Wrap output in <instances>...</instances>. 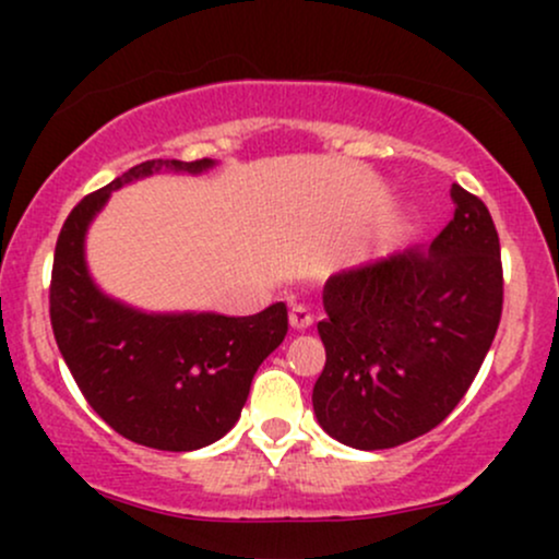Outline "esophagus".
<instances>
[{"instance_id":"esophagus-1","label":"esophagus","mask_w":559,"mask_h":559,"mask_svg":"<svg viewBox=\"0 0 559 559\" xmlns=\"http://www.w3.org/2000/svg\"><path fill=\"white\" fill-rule=\"evenodd\" d=\"M312 323H316V316L310 312V307H305V305L292 307V329L305 331V329H310Z\"/></svg>"}]
</instances>
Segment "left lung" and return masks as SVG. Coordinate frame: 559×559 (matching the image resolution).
I'll use <instances>...</instances> for the list:
<instances>
[{
  "label": "left lung",
  "mask_w": 559,
  "mask_h": 559,
  "mask_svg": "<svg viewBox=\"0 0 559 559\" xmlns=\"http://www.w3.org/2000/svg\"><path fill=\"white\" fill-rule=\"evenodd\" d=\"M454 217L428 249L409 247L331 275L312 389L323 431L391 449L439 426L484 365L502 318L499 236L476 194L452 183Z\"/></svg>",
  "instance_id": "1"
}]
</instances>
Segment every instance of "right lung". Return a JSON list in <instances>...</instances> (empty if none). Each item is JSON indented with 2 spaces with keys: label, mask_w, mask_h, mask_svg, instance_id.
<instances>
[{
  "label": "right lung",
  "mask_w": 559,
  "mask_h": 559,
  "mask_svg": "<svg viewBox=\"0 0 559 559\" xmlns=\"http://www.w3.org/2000/svg\"><path fill=\"white\" fill-rule=\"evenodd\" d=\"M213 159H146L83 197L55 247L49 318L81 394L112 431L141 447L191 452L239 420L258 368L284 342V301L258 316H146L107 299L88 278L83 236L115 189L157 170L202 173Z\"/></svg>",
  "instance_id": "1"
}]
</instances>
